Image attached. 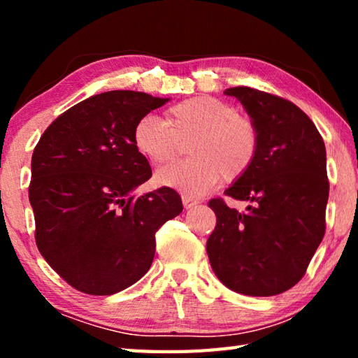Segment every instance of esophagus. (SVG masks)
Listing matches in <instances>:
<instances>
[{
	"mask_svg": "<svg viewBox=\"0 0 358 358\" xmlns=\"http://www.w3.org/2000/svg\"><path fill=\"white\" fill-rule=\"evenodd\" d=\"M181 201H183V207H185L186 210H191V208H194V207H196V205L199 203V201H196V199L187 197V196L181 197Z\"/></svg>",
	"mask_w": 358,
	"mask_h": 358,
	"instance_id": "1",
	"label": "esophagus"
}]
</instances>
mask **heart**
<instances>
[{
	"mask_svg": "<svg viewBox=\"0 0 358 358\" xmlns=\"http://www.w3.org/2000/svg\"><path fill=\"white\" fill-rule=\"evenodd\" d=\"M187 145L192 159L175 162L156 172V183L199 197L217 181L243 177L256 161L259 131L252 120L221 99L201 96L180 102L166 113V121L145 115L132 129L136 150L153 164L177 156L180 143Z\"/></svg>",
	"mask_w": 358,
	"mask_h": 358,
	"instance_id": "b5f03b06",
	"label": "heart"
}]
</instances>
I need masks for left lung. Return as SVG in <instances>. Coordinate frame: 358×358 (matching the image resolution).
<instances>
[{
	"mask_svg": "<svg viewBox=\"0 0 358 358\" xmlns=\"http://www.w3.org/2000/svg\"><path fill=\"white\" fill-rule=\"evenodd\" d=\"M224 94L241 102L259 131L256 161L224 194L250 205L240 213L221 199L208 207L216 227L207 254L224 286L251 296L299 282L325 234L327 153L308 115L292 102L248 87Z\"/></svg>",
	"mask_w": 358,
	"mask_h": 358,
	"instance_id": "left-lung-1",
	"label": "left lung"
}]
</instances>
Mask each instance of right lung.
Masks as SVG:
<instances>
[{"label":"right lung","instance_id":"obj_1","mask_svg":"<svg viewBox=\"0 0 358 358\" xmlns=\"http://www.w3.org/2000/svg\"><path fill=\"white\" fill-rule=\"evenodd\" d=\"M167 101L131 90L94 94L59 115L36 145V245L80 292L112 295L141 280L153 262L156 232L183 211L171 187L134 194L151 167L132 129Z\"/></svg>","mask_w":358,"mask_h":358}]
</instances>
